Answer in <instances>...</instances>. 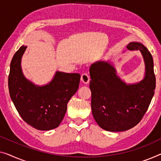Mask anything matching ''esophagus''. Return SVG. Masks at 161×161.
Instances as JSON below:
<instances>
[{"label": "esophagus", "mask_w": 161, "mask_h": 161, "mask_svg": "<svg viewBox=\"0 0 161 161\" xmlns=\"http://www.w3.org/2000/svg\"><path fill=\"white\" fill-rule=\"evenodd\" d=\"M90 76H89L87 74L84 73V74H81V81H82L83 83L88 84L89 82H90Z\"/></svg>", "instance_id": "obj_1"}]
</instances>
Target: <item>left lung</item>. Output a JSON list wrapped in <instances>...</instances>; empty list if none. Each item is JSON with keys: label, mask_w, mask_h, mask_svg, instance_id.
Wrapping results in <instances>:
<instances>
[{"label": "left lung", "mask_w": 161, "mask_h": 161, "mask_svg": "<svg viewBox=\"0 0 161 161\" xmlns=\"http://www.w3.org/2000/svg\"><path fill=\"white\" fill-rule=\"evenodd\" d=\"M126 47L139 50L143 56L145 76L140 82H124L109 62L97 61L90 68L92 113L98 125L106 131H124L136 126L147 111L155 93L152 55L140 42H130Z\"/></svg>", "instance_id": "1"}]
</instances>
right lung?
<instances>
[{
  "label": "right lung",
  "mask_w": 161,
  "mask_h": 161,
  "mask_svg": "<svg viewBox=\"0 0 161 161\" xmlns=\"http://www.w3.org/2000/svg\"><path fill=\"white\" fill-rule=\"evenodd\" d=\"M26 48L25 45L20 47L11 60L9 94L26 123L38 130H51L59 126L65 116L67 103L79 88L80 74L56 71L48 84L35 85L21 70V57Z\"/></svg>",
  "instance_id": "1"
}]
</instances>
